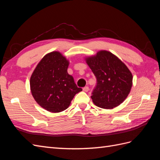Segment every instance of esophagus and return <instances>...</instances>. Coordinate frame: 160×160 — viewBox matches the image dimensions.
I'll use <instances>...</instances> for the list:
<instances>
[{"label":"esophagus","mask_w":160,"mask_h":160,"mask_svg":"<svg viewBox=\"0 0 160 160\" xmlns=\"http://www.w3.org/2000/svg\"><path fill=\"white\" fill-rule=\"evenodd\" d=\"M83 91H85V92H88V91H89V88H88V86H86V87H85V88H83Z\"/></svg>","instance_id":"1"}]
</instances>
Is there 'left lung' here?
<instances>
[{
  "mask_svg": "<svg viewBox=\"0 0 160 160\" xmlns=\"http://www.w3.org/2000/svg\"><path fill=\"white\" fill-rule=\"evenodd\" d=\"M85 61L97 79L91 96L94 104L108 109L123 103L132 87L133 75L128 67L108 51H100Z\"/></svg>",
  "mask_w": 160,
  "mask_h": 160,
  "instance_id": "1",
  "label": "left lung"
}]
</instances>
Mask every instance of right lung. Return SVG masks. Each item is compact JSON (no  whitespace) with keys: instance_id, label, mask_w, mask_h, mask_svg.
I'll return each mask as SVG.
<instances>
[{"instance_id":"obj_1","label":"right lung","mask_w":160,"mask_h":160,"mask_svg":"<svg viewBox=\"0 0 160 160\" xmlns=\"http://www.w3.org/2000/svg\"><path fill=\"white\" fill-rule=\"evenodd\" d=\"M69 62L60 52L43 57L30 79L32 95L41 107L52 113L69 108L74 96L82 91L67 72Z\"/></svg>"}]
</instances>
